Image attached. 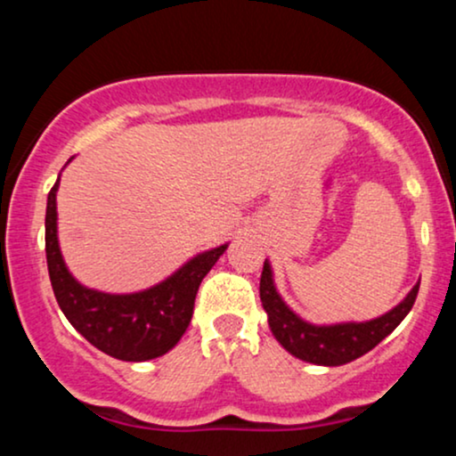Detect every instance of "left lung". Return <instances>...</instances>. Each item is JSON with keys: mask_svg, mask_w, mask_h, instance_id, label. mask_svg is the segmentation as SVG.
<instances>
[{"mask_svg": "<svg viewBox=\"0 0 456 456\" xmlns=\"http://www.w3.org/2000/svg\"><path fill=\"white\" fill-rule=\"evenodd\" d=\"M420 281L411 287L396 306H392L384 315L366 319V322H337V323H313L306 322L282 300L276 289L274 270L270 259H265L261 272L259 297L268 315V326L274 338L282 345L285 352L305 362L319 366H341L369 354L375 345L405 319L416 302Z\"/></svg>", "mask_w": 456, "mask_h": 456, "instance_id": "left-lung-1", "label": "left lung"}]
</instances>
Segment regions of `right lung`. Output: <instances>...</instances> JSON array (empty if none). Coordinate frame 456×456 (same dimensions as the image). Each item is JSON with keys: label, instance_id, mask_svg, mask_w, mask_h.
I'll list each match as a JSON object with an SVG mask.
<instances>
[{"label": "right lung", "instance_id": "add662e5", "mask_svg": "<svg viewBox=\"0 0 456 456\" xmlns=\"http://www.w3.org/2000/svg\"><path fill=\"white\" fill-rule=\"evenodd\" d=\"M57 191L60 177L46 197L45 244L51 285L61 313L83 338L111 358L145 362L165 355L186 332L199 285L221 259L229 242L192 255L174 274L148 289L133 294L92 289L72 276L61 255L57 235Z\"/></svg>", "mask_w": 456, "mask_h": 456}]
</instances>
